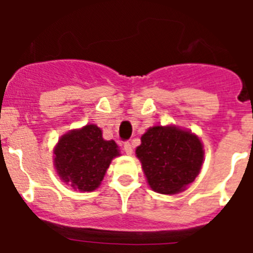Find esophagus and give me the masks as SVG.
Masks as SVG:
<instances>
[{"instance_id": "34e87169", "label": "esophagus", "mask_w": 253, "mask_h": 253, "mask_svg": "<svg viewBox=\"0 0 253 253\" xmlns=\"http://www.w3.org/2000/svg\"><path fill=\"white\" fill-rule=\"evenodd\" d=\"M124 152L126 154H129V156L133 153V144H131L130 142H125L124 143Z\"/></svg>"}]
</instances>
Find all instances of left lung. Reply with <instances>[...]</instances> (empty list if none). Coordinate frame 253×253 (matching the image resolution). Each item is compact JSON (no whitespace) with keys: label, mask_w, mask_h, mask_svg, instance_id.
<instances>
[{"label":"left lung","mask_w":253,"mask_h":253,"mask_svg":"<svg viewBox=\"0 0 253 253\" xmlns=\"http://www.w3.org/2000/svg\"><path fill=\"white\" fill-rule=\"evenodd\" d=\"M140 139L135 152L152 190L177 194L199 175L204 151L193 133L176 126H153Z\"/></svg>","instance_id":"8db88e82"}]
</instances>
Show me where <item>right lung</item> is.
I'll return each mask as SVG.
<instances>
[{
	"instance_id": "obj_1",
	"label": "right lung",
	"mask_w": 253,
	"mask_h": 253,
	"mask_svg": "<svg viewBox=\"0 0 253 253\" xmlns=\"http://www.w3.org/2000/svg\"><path fill=\"white\" fill-rule=\"evenodd\" d=\"M54 154L55 169L64 182L81 191H92L119 151L114 140L102 138L101 129L90 124L60 138Z\"/></svg>"
}]
</instances>
